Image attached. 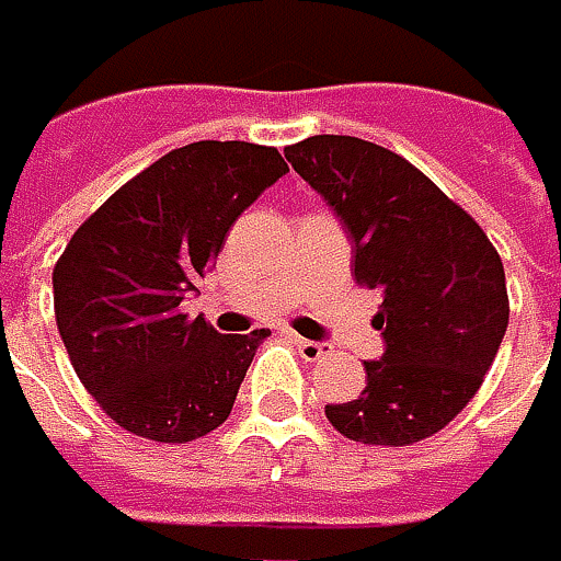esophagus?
<instances>
[{"label":"esophagus","instance_id":"esophagus-1","mask_svg":"<svg viewBox=\"0 0 561 561\" xmlns=\"http://www.w3.org/2000/svg\"><path fill=\"white\" fill-rule=\"evenodd\" d=\"M297 344V351L302 354V360H322L325 354H329V344H322V341H309V339H294Z\"/></svg>","mask_w":561,"mask_h":561}]
</instances>
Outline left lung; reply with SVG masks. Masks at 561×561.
<instances>
[{"label":"left lung","instance_id":"1","mask_svg":"<svg viewBox=\"0 0 561 561\" xmlns=\"http://www.w3.org/2000/svg\"><path fill=\"white\" fill-rule=\"evenodd\" d=\"M287 162L335 210L357 284L380 290L382 357L357 399L325 405L344 437L409 447L447 427L485 380L507 332L499 252L409 159L357 137H309Z\"/></svg>","mask_w":561,"mask_h":561}]
</instances>
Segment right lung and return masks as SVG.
Listing matches in <instances>:
<instances>
[{"label":"right lung","mask_w":561,"mask_h":561,"mask_svg":"<svg viewBox=\"0 0 561 561\" xmlns=\"http://www.w3.org/2000/svg\"><path fill=\"white\" fill-rule=\"evenodd\" d=\"M284 175L271 146L187 142L72 232L54 267L57 329L82 386L124 431L187 444L229 419L271 332L220 335L181 302L201 294L229 226Z\"/></svg>","instance_id":"1"}]
</instances>
